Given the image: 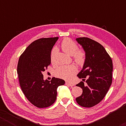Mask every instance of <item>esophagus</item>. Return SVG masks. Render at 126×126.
<instances>
[{"label": "esophagus", "instance_id": "34e87169", "mask_svg": "<svg viewBox=\"0 0 126 126\" xmlns=\"http://www.w3.org/2000/svg\"><path fill=\"white\" fill-rule=\"evenodd\" d=\"M66 85H69L70 87H72L73 86H74V84H72V83H70V82H66Z\"/></svg>", "mask_w": 126, "mask_h": 126}]
</instances>
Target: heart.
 Returning <instances> with one entry per match:
<instances>
[{
    "mask_svg": "<svg viewBox=\"0 0 126 126\" xmlns=\"http://www.w3.org/2000/svg\"><path fill=\"white\" fill-rule=\"evenodd\" d=\"M61 47L63 52L69 56H73L76 63L81 65L85 61V54L82 50H77V45L76 43L69 38H65L61 44ZM55 54V50L53 49L51 53L50 59L53 61ZM77 71L76 67L71 65L68 66L60 67L57 70L56 74L58 77L69 80L75 75Z\"/></svg>",
    "mask_w": 126,
    "mask_h": 126,
    "instance_id": "obj_1",
    "label": "heart"
}]
</instances>
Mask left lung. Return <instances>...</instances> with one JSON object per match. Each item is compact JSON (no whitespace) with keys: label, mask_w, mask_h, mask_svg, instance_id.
Instances as JSON below:
<instances>
[{"label":"left lung","mask_w":126,"mask_h":126,"mask_svg":"<svg viewBox=\"0 0 126 126\" xmlns=\"http://www.w3.org/2000/svg\"><path fill=\"white\" fill-rule=\"evenodd\" d=\"M76 40L85 53L83 67L77 75L82 81L76 85L82 89V94L76 100L81 106L92 107L102 100L111 85L112 61L104 47L96 41L87 37Z\"/></svg>","instance_id":"1"}]
</instances>
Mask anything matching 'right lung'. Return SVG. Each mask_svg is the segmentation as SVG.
I'll return each instance as SVG.
<instances>
[{
  "instance_id": "1",
  "label": "right lung",
  "mask_w": 126,
  "mask_h": 126,
  "mask_svg": "<svg viewBox=\"0 0 126 126\" xmlns=\"http://www.w3.org/2000/svg\"><path fill=\"white\" fill-rule=\"evenodd\" d=\"M58 37L40 38L32 42L20 56L17 67L22 91L30 102L38 108L50 106L56 101L57 89L65 84L53 77L44 80L42 72L50 64L51 49Z\"/></svg>"
}]
</instances>
